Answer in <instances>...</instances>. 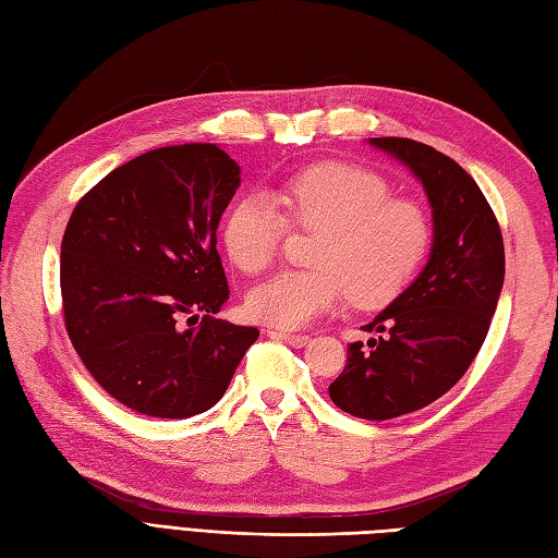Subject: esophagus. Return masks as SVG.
Listing matches in <instances>:
<instances>
[{"label":"esophagus","instance_id":"obj_1","mask_svg":"<svg viewBox=\"0 0 558 558\" xmlns=\"http://www.w3.org/2000/svg\"><path fill=\"white\" fill-rule=\"evenodd\" d=\"M269 337H275V340H283L293 347H305L310 342V335H302V332H291V330H269Z\"/></svg>","mask_w":558,"mask_h":558}]
</instances>
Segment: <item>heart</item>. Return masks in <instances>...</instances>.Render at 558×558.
<instances>
[{
	"label": "heart",
	"mask_w": 558,
	"mask_h": 558,
	"mask_svg": "<svg viewBox=\"0 0 558 558\" xmlns=\"http://www.w3.org/2000/svg\"><path fill=\"white\" fill-rule=\"evenodd\" d=\"M277 199L283 214L260 195L240 197L221 228L228 258L246 275L277 260L286 221L320 232L316 269H286L248 293L251 318L269 326H305L347 295L356 307H379L412 281L430 248L426 209L393 197L388 181L361 165L307 167L281 185Z\"/></svg>",
	"instance_id": "1"
}]
</instances>
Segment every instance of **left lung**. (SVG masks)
Masks as SVG:
<instances>
[{
    "label": "left lung",
    "instance_id": "obj_1",
    "mask_svg": "<svg viewBox=\"0 0 558 558\" xmlns=\"http://www.w3.org/2000/svg\"><path fill=\"white\" fill-rule=\"evenodd\" d=\"M402 160L428 193L435 221L430 260L349 344L347 365L328 393L342 412L386 421L428 408L459 381L480 353L505 279L498 218L463 167L428 144L369 140Z\"/></svg>",
    "mask_w": 558,
    "mask_h": 558
}]
</instances>
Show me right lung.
<instances>
[{
	"label": "right lung",
	"instance_id": "obj_1",
	"mask_svg": "<svg viewBox=\"0 0 558 558\" xmlns=\"http://www.w3.org/2000/svg\"><path fill=\"white\" fill-rule=\"evenodd\" d=\"M238 185V162L216 144L162 146L116 167L66 221V335L93 379L134 412H207L258 340V328L216 318L230 295L216 228Z\"/></svg>",
	"mask_w": 558,
	"mask_h": 558
}]
</instances>
